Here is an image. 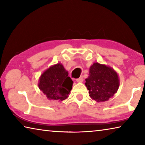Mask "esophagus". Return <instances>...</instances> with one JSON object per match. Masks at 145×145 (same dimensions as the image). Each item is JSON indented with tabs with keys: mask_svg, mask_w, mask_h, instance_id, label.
<instances>
[{
	"mask_svg": "<svg viewBox=\"0 0 145 145\" xmlns=\"http://www.w3.org/2000/svg\"><path fill=\"white\" fill-rule=\"evenodd\" d=\"M83 80H84V78H83L82 76H81V77H80L78 78H77V79H76V81L77 82H82L83 81Z\"/></svg>",
	"mask_w": 145,
	"mask_h": 145,
	"instance_id": "1",
	"label": "esophagus"
}]
</instances>
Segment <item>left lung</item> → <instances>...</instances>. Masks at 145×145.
<instances>
[{
    "mask_svg": "<svg viewBox=\"0 0 145 145\" xmlns=\"http://www.w3.org/2000/svg\"><path fill=\"white\" fill-rule=\"evenodd\" d=\"M85 85L89 90L91 99L97 102H105L117 92L120 86V78L113 68L94 63L89 68Z\"/></svg>",
    "mask_w": 145,
    "mask_h": 145,
    "instance_id": "obj_1",
    "label": "left lung"
}]
</instances>
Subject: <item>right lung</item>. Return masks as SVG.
Returning <instances> with one entry per match:
<instances>
[{"instance_id":"right-lung-1","label":"right lung","mask_w":145,"mask_h":145,"mask_svg":"<svg viewBox=\"0 0 145 145\" xmlns=\"http://www.w3.org/2000/svg\"><path fill=\"white\" fill-rule=\"evenodd\" d=\"M73 82L68 71L59 63L44 71L38 82V88L48 100L63 101L68 97Z\"/></svg>"}]
</instances>
